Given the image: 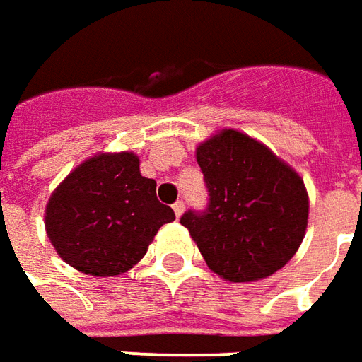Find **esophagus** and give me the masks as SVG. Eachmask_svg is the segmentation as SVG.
<instances>
[{
	"label": "esophagus",
	"mask_w": 362,
	"mask_h": 362,
	"mask_svg": "<svg viewBox=\"0 0 362 362\" xmlns=\"http://www.w3.org/2000/svg\"><path fill=\"white\" fill-rule=\"evenodd\" d=\"M184 207H186V205H184V202H176V204L173 205L174 215H176V217H180L182 213H184Z\"/></svg>",
	"instance_id": "obj_1"
}]
</instances>
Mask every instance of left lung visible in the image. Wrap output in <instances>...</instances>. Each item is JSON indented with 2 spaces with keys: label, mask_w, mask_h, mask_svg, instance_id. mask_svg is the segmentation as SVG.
I'll return each mask as SVG.
<instances>
[{
  "label": "left lung",
  "mask_w": 362,
  "mask_h": 362,
  "mask_svg": "<svg viewBox=\"0 0 362 362\" xmlns=\"http://www.w3.org/2000/svg\"><path fill=\"white\" fill-rule=\"evenodd\" d=\"M209 192L205 211H186L205 264L233 283L266 279L293 258L308 225L303 178L264 143L223 129L196 149Z\"/></svg>",
  "instance_id": "left-lung-1"
}]
</instances>
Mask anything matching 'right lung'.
Listing matches in <instances>:
<instances>
[{
    "mask_svg": "<svg viewBox=\"0 0 362 362\" xmlns=\"http://www.w3.org/2000/svg\"><path fill=\"white\" fill-rule=\"evenodd\" d=\"M174 211L157 199V182L129 151L98 153L69 173L46 205V233L75 269L114 277L139 262Z\"/></svg>",
    "mask_w": 362,
    "mask_h": 362,
    "instance_id": "add662e5",
    "label": "right lung"
}]
</instances>
